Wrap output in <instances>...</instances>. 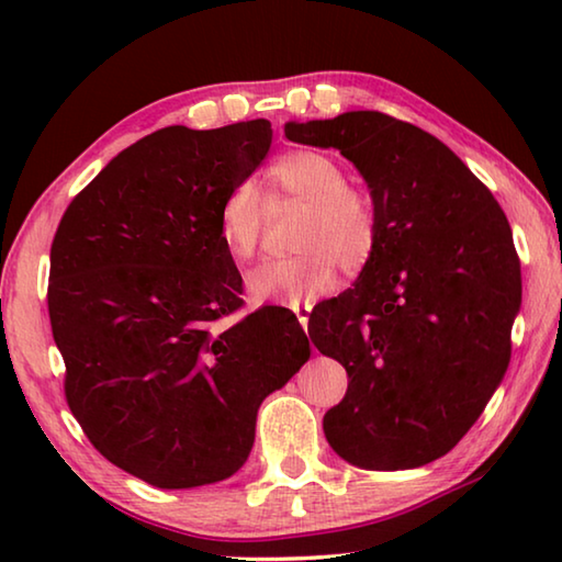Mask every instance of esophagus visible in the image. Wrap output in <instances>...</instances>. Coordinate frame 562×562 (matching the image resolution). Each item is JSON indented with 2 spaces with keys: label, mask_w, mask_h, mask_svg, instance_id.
Here are the masks:
<instances>
[{
  "label": "esophagus",
  "mask_w": 562,
  "mask_h": 562,
  "mask_svg": "<svg viewBox=\"0 0 562 562\" xmlns=\"http://www.w3.org/2000/svg\"><path fill=\"white\" fill-rule=\"evenodd\" d=\"M297 312V319H300V325L307 329V325H310V317H307V312H310V307H302V310H294Z\"/></svg>",
  "instance_id": "34e87169"
}]
</instances>
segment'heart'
<instances>
[{
    "mask_svg": "<svg viewBox=\"0 0 562 562\" xmlns=\"http://www.w3.org/2000/svg\"><path fill=\"white\" fill-rule=\"evenodd\" d=\"M347 170L322 150H290L268 168L270 207L302 203L290 258L262 262L247 274V294L258 304L302 307L335 290L339 268L357 274L374 260L382 221L374 198L351 188ZM268 207L252 180L227 190L217 207V237L237 265L260 250Z\"/></svg>",
    "mask_w": 562,
    "mask_h": 562,
    "instance_id": "1",
    "label": "heart"
}]
</instances>
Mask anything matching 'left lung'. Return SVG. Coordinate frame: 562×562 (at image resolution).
I'll use <instances>...</instances> for the list:
<instances>
[{
	"label": "left lung",
	"mask_w": 562,
	"mask_h": 562,
	"mask_svg": "<svg viewBox=\"0 0 562 562\" xmlns=\"http://www.w3.org/2000/svg\"><path fill=\"white\" fill-rule=\"evenodd\" d=\"M284 136L349 158L382 221L374 260L312 325L315 347L349 374L322 422L327 441L359 469L441 459L510 361L520 260L508 217L449 146L386 113L288 123Z\"/></svg>",
	"instance_id": "left-lung-1"
}]
</instances>
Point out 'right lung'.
Instances as JSON below:
<instances>
[{"instance_id":"right-lung-1","label":"right lung","mask_w":562,"mask_h":562,"mask_svg":"<svg viewBox=\"0 0 562 562\" xmlns=\"http://www.w3.org/2000/svg\"><path fill=\"white\" fill-rule=\"evenodd\" d=\"M270 144L265 119L160 128L121 150L56 227L49 319L66 404L103 459L150 486L231 479L262 398L310 359L290 312L227 322L243 278L217 207Z\"/></svg>"}]
</instances>
